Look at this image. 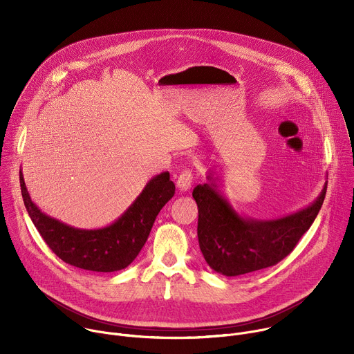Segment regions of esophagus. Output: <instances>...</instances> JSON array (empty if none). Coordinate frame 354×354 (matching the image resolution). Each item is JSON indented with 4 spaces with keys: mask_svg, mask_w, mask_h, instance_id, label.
I'll return each instance as SVG.
<instances>
[{
    "mask_svg": "<svg viewBox=\"0 0 354 354\" xmlns=\"http://www.w3.org/2000/svg\"><path fill=\"white\" fill-rule=\"evenodd\" d=\"M193 185V172L190 169H185L180 172V175L178 176V180H176V186L179 190L185 192V190H189Z\"/></svg>",
    "mask_w": 354,
    "mask_h": 354,
    "instance_id": "obj_1",
    "label": "esophagus"
}]
</instances>
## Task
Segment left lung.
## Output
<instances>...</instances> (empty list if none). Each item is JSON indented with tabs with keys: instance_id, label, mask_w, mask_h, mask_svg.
<instances>
[{
	"instance_id": "1",
	"label": "left lung",
	"mask_w": 354,
	"mask_h": 354,
	"mask_svg": "<svg viewBox=\"0 0 354 354\" xmlns=\"http://www.w3.org/2000/svg\"><path fill=\"white\" fill-rule=\"evenodd\" d=\"M197 185L193 198L198 209V246L209 266L224 276H241L279 263L298 243L317 218L326 194V183L308 207L276 220L239 216L217 185Z\"/></svg>"
}]
</instances>
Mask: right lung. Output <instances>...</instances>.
Segmentation results:
<instances>
[{
  "label": "right lung",
  "mask_w": 354,
  "mask_h": 354,
  "mask_svg": "<svg viewBox=\"0 0 354 354\" xmlns=\"http://www.w3.org/2000/svg\"><path fill=\"white\" fill-rule=\"evenodd\" d=\"M19 182L28 214L48 248L71 266L102 273L122 270L137 258L158 213L175 194L169 172H162L145 185L134 203L113 224L99 230H80L41 213L30 200L22 172Z\"/></svg>",
  "instance_id": "1"
}]
</instances>
